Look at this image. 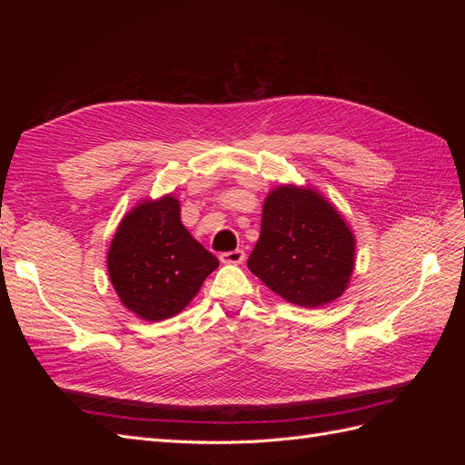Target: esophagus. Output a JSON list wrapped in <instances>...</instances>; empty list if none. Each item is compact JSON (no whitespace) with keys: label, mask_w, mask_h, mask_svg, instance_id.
<instances>
[{"label":"esophagus","mask_w":465,"mask_h":465,"mask_svg":"<svg viewBox=\"0 0 465 465\" xmlns=\"http://www.w3.org/2000/svg\"><path fill=\"white\" fill-rule=\"evenodd\" d=\"M244 258H246V254H244V250H232V252H223V254L219 256V260H221L223 263H234V265H238V263H242V262H244Z\"/></svg>","instance_id":"esophagus-1"}]
</instances>
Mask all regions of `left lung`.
Instances as JSON below:
<instances>
[{"mask_svg":"<svg viewBox=\"0 0 465 465\" xmlns=\"http://www.w3.org/2000/svg\"><path fill=\"white\" fill-rule=\"evenodd\" d=\"M248 270L287 302L318 308L349 287L355 234L318 190L281 184L263 202Z\"/></svg>","mask_w":465,"mask_h":465,"instance_id":"left-lung-1","label":"left lung"}]
</instances>
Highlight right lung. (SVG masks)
Wrapping results in <instances>:
<instances>
[{
  "label": "right lung",
  "mask_w": 465,
  "mask_h": 465,
  "mask_svg": "<svg viewBox=\"0 0 465 465\" xmlns=\"http://www.w3.org/2000/svg\"><path fill=\"white\" fill-rule=\"evenodd\" d=\"M106 265L122 304L142 320L161 322L184 311L219 260L182 224L180 202L166 193L124 215Z\"/></svg>",
  "instance_id": "right-lung-1"
}]
</instances>
